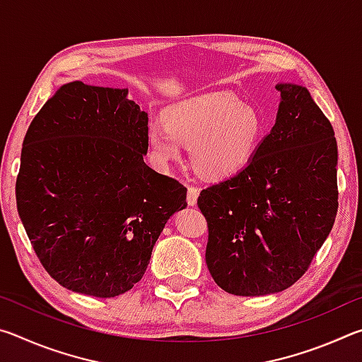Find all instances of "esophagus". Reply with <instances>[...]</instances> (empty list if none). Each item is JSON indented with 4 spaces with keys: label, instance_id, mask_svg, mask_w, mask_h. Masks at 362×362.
<instances>
[{
    "label": "esophagus",
    "instance_id": "34e87169",
    "mask_svg": "<svg viewBox=\"0 0 362 362\" xmlns=\"http://www.w3.org/2000/svg\"><path fill=\"white\" fill-rule=\"evenodd\" d=\"M198 196H199V189L198 188L188 187V192H187V203H188V206H196V203H198Z\"/></svg>",
    "mask_w": 362,
    "mask_h": 362
}]
</instances>
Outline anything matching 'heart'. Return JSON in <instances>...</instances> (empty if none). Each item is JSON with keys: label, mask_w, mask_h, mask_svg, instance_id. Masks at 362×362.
<instances>
[{"label": "heart", "mask_w": 362, "mask_h": 362, "mask_svg": "<svg viewBox=\"0 0 362 362\" xmlns=\"http://www.w3.org/2000/svg\"><path fill=\"white\" fill-rule=\"evenodd\" d=\"M263 119L254 107L228 94H203L166 110V122L153 119L146 140L155 163L166 168L192 145V166L209 182L238 175L252 161L263 139Z\"/></svg>", "instance_id": "heart-1"}]
</instances>
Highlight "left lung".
Masks as SVG:
<instances>
[{"label": "left lung", "mask_w": 362, "mask_h": 362, "mask_svg": "<svg viewBox=\"0 0 362 362\" xmlns=\"http://www.w3.org/2000/svg\"><path fill=\"white\" fill-rule=\"evenodd\" d=\"M279 107L249 166L201 192L206 263L228 293H278L303 276L332 230L337 140L305 86L276 84Z\"/></svg>", "instance_id": "obj_1"}]
</instances>
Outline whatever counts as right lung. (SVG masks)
<instances>
[{
  "mask_svg": "<svg viewBox=\"0 0 362 362\" xmlns=\"http://www.w3.org/2000/svg\"><path fill=\"white\" fill-rule=\"evenodd\" d=\"M127 89L81 81L56 90L30 124L16 183L17 211L46 272L100 298L145 274L187 188L144 161L148 115Z\"/></svg>",
  "mask_w": 362,
  "mask_h": 362,
  "instance_id": "obj_1",
  "label": "right lung"
}]
</instances>
